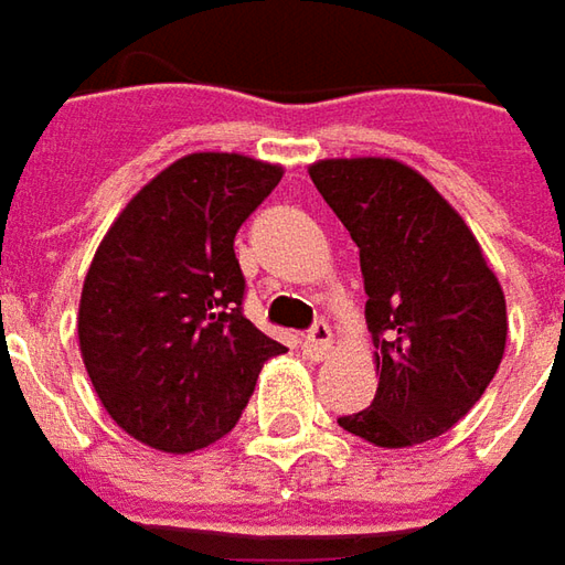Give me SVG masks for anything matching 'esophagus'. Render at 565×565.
I'll list each match as a JSON object with an SVG mask.
<instances>
[{
	"label": "esophagus",
	"mask_w": 565,
	"mask_h": 565,
	"mask_svg": "<svg viewBox=\"0 0 565 565\" xmlns=\"http://www.w3.org/2000/svg\"><path fill=\"white\" fill-rule=\"evenodd\" d=\"M331 348V326L326 319H319V322H312V329L307 331V338H303V351L309 356H326Z\"/></svg>",
	"instance_id": "34e87169"
}]
</instances>
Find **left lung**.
Instances as JSON below:
<instances>
[{"instance_id":"1","label":"left lung","mask_w":565,"mask_h":565,"mask_svg":"<svg viewBox=\"0 0 565 565\" xmlns=\"http://www.w3.org/2000/svg\"><path fill=\"white\" fill-rule=\"evenodd\" d=\"M309 177L360 249L380 388L338 427L382 449L427 443L478 405L505 351V297L458 211L392 158Z\"/></svg>"}]
</instances>
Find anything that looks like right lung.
I'll return each instance as SVG.
<instances>
[{"mask_svg": "<svg viewBox=\"0 0 565 565\" xmlns=\"http://www.w3.org/2000/svg\"><path fill=\"white\" fill-rule=\"evenodd\" d=\"M243 154H189L113 221L87 268L78 344L113 420L160 452L231 433L262 363L287 348L243 316L234 253L243 221L281 183Z\"/></svg>", "mask_w": 565, "mask_h": 565, "instance_id": "right-lung-1", "label": "right lung"}]
</instances>
